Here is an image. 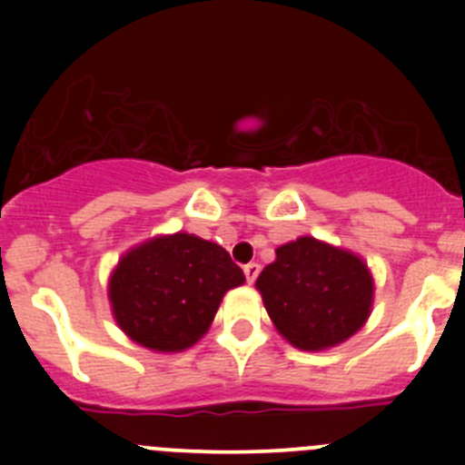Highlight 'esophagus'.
Segmentation results:
<instances>
[{
  "instance_id": "34e87169",
  "label": "esophagus",
  "mask_w": 465,
  "mask_h": 465,
  "mask_svg": "<svg viewBox=\"0 0 465 465\" xmlns=\"http://www.w3.org/2000/svg\"><path fill=\"white\" fill-rule=\"evenodd\" d=\"M242 272H245L247 283H254L256 276H259V272H261V265H259V262H247V265L242 267Z\"/></svg>"
}]
</instances>
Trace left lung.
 Listing matches in <instances>:
<instances>
[{
    "label": "left lung",
    "instance_id": "8db88e82",
    "mask_svg": "<svg viewBox=\"0 0 465 465\" xmlns=\"http://www.w3.org/2000/svg\"><path fill=\"white\" fill-rule=\"evenodd\" d=\"M256 290L276 331L302 351L341 344L371 315L367 262L312 236L281 245L276 261L256 279Z\"/></svg>",
    "mask_w": 465,
    "mask_h": 465
}]
</instances>
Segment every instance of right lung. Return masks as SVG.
Listing matches in <instances>:
<instances>
[{
  "label": "right lung",
  "mask_w": 465,
  "mask_h": 465,
  "mask_svg": "<svg viewBox=\"0 0 465 465\" xmlns=\"http://www.w3.org/2000/svg\"><path fill=\"white\" fill-rule=\"evenodd\" d=\"M245 274L215 242L171 233L125 252L107 285L121 331L159 353H180L209 331L224 292Z\"/></svg>",
  "instance_id": "right-lung-1"
}]
</instances>
